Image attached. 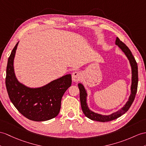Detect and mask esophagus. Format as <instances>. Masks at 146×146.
Masks as SVG:
<instances>
[{
    "instance_id": "obj_1",
    "label": "esophagus",
    "mask_w": 146,
    "mask_h": 146,
    "mask_svg": "<svg viewBox=\"0 0 146 146\" xmlns=\"http://www.w3.org/2000/svg\"><path fill=\"white\" fill-rule=\"evenodd\" d=\"M81 79V74L79 72H74L72 74V79L74 82H77Z\"/></svg>"
}]
</instances>
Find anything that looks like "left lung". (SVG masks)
<instances>
[{
    "label": "left lung",
    "mask_w": 146,
    "mask_h": 146,
    "mask_svg": "<svg viewBox=\"0 0 146 146\" xmlns=\"http://www.w3.org/2000/svg\"><path fill=\"white\" fill-rule=\"evenodd\" d=\"M115 44L118 46L124 54L127 57V59L129 62L130 66L131 67V94L128 98V100L126 102L125 104L124 105L123 107L118 111L112 113L111 114L105 115H102L100 113H95L88 108L87 102V90L85 89L84 85L81 83L78 84V87L80 91V100L81 104V108L82 110V111L84 113L85 116L87 117L92 120L97 121L100 122H106L115 119L119 118V116L124 114L127 110L130 108V106L132 105L133 102L134 100L135 96H136L137 88V84H138V69L137 62L135 60L134 56H133L129 49L127 48V46L124 44L123 42L120 41L119 39L116 37L115 40Z\"/></svg>",
    "instance_id": "left-lung-1"
}]
</instances>
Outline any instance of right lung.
Segmentation results:
<instances>
[{
  "label": "right lung",
  "mask_w": 146,
  "mask_h": 146,
  "mask_svg": "<svg viewBox=\"0 0 146 146\" xmlns=\"http://www.w3.org/2000/svg\"><path fill=\"white\" fill-rule=\"evenodd\" d=\"M19 42L13 49L7 66L5 85L10 100L21 114L30 120L44 121L54 118L59 113L64 94L72 84L71 75L67 74L40 87H30L20 82L13 66Z\"/></svg>",
  "instance_id": "1"
}]
</instances>
